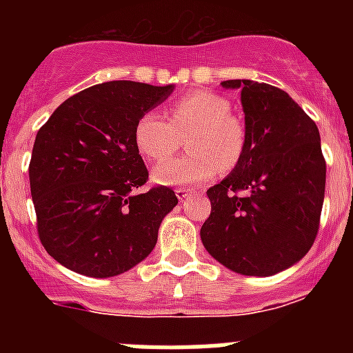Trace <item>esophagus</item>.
Listing matches in <instances>:
<instances>
[{"label":"esophagus","instance_id":"34e87169","mask_svg":"<svg viewBox=\"0 0 353 353\" xmlns=\"http://www.w3.org/2000/svg\"><path fill=\"white\" fill-rule=\"evenodd\" d=\"M174 194H176V198L180 199V201H183V199H187L189 196L192 194L189 189H183V187H179V189H174Z\"/></svg>","mask_w":353,"mask_h":353}]
</instances>
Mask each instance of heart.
I'll list each match as a JSON object with an SVG mask.
<instances>
[{
	"label": "heart",
	"instance_id": "heart-1",
	"mask_svg": "<svg viewBox=\"0 0 353 353\" xmlns=\"http://www.w3.org/2000/svg\"><path fill=\"white\" fill-rule=\"evenodd\" d=\"M230 102L223 95L196 90L180 97L168 109V118L146 111L134 127V143L143 157L160 162L170 157L179 144V136L189 132L191 156L161 163L152 171L161 185H194L208 182L221 166L230 170L240 161L245 146L244 123L230 113Z\"/></svg>",
	"mask_w": 353,
	"mask_h": 353
}]
</instances>
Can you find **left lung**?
<instances>
[{"instance_id": "obj_1", "label": "left lung", "mask_w": 353, "mask_h": 353, "mask_svg": "<svg viewBox=\"0 0 353 353\" xmlns=\"http://www.w3.org/2000/svg\"><path fill=\"white\" fill-rule=\"evenodd\" d=\"M240 88L244 154L212 203L201 242L215 260L242 276H274L305 256L320 228L325 159L318 127L292 97L272 84L223 81Z\"/></svg>"}]
</instances>
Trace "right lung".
<instances>
[{"instance_id":"right-lung-1","label":"right lung","mask_w":353,"mask_h":353,"mask_svg":"<svg viewBox=\"0 0 353 353\" xmlns=\"http://www.w3.org/2000/svg\"><path fill=\"white\" fill-rule=\"evenodd\" d=\"M171 92L173 84H95L40 127L30 161L31 198L40 242L58 263L83 276L113 277L154 251L159 226L179 198L164 185L138 194L148 170L134 127Z\"/></svg>"}]
</instances>
